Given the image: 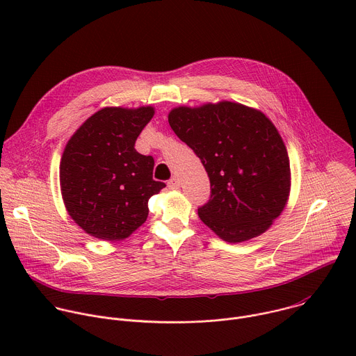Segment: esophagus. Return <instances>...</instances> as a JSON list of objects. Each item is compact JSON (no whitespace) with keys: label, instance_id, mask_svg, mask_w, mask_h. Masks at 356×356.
<instances>
[{"label":"esophagus","instance_id":"34e87169","mask_svg":"<svg viewBox=\"0 0 356 356\" xmlns=\"http://www.w3.org/2000/svg\"><path fill=\"white\" fill-rule=\"evenodd\" d=\"M168 187H169L170 190H176V188H179V187H180V181H179V179H177L176 176H173V177L168 181Z\"/></svg>","mask_w":356,"mask_h":356}]
</instances>
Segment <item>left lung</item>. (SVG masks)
I'll return each mask as SVG.
<instances>
[{"mask_svg": "<svg viewBox=\"0 0 356 356\" xmlns=\"http://www.w3.org/2000/svg\"><path fill=\"white\" fill-rule=\"evenodd\" d=\"M175 134L204 166L211 194L198 217L227 242L265 232L283 211L290 191L286 146L261 111L222 101L170 111Z\"/></svg>", "mask_w": 356, "mask_h": 356, "instance_id": "left-lung-1", "label": "left lung"}]
</instances>
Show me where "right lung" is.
<instances>
[{"mask_svg": "<svg viewBox=\"0 0 356 356\" xmlns=\"http://www.w3.org/2000/svg\"><path fill=\"white\" fill-rule=\"evenodd\" d=\"M152 107H107L70 138L60 162V187L70 217L87 234L121 241L147 218V201L166 184L156 181L155 161L135 142L154 117Z\"/></svg>", "mask_w": 356, "mask_h": 356, "instance_id": "right-lung-1", "label": "right lung"}]
</instances>
